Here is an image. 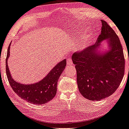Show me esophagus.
Returning <instances> with one entry per match:
<instances>
[{
  "label": "esophagus",
  "mask_w": 129,
  "mask_h": 129,
  "mask_svg": "<svg viewBox=\"0 0 129 129\" xmlns=\"http://www.w3.org/2000/svg\"><path fill=\"white\" fill-rule=\"evenodd\" d=\"M67 65H72L73 64L72 60L71 58H68L67 60Z\"/></svg>",
  "instance_id": "34e87169"
}]
</instances>
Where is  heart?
<instances>
[{"mask_svg": "<svg viewBox=\"0 0 129 129\" xmlns=\"http://www.w3.org/2000/svg\"><path fill=\"white\" fill-rule=\"evenodd\" d=\"M91 35H88L86 37L83 39V41L81 42V43L80 44V47L81 48H83V47H85L86 46L87 44V42H88L89 39H90V37H91Z\"/></svg>", "mask_w": 129, "mask_h": 129, "instance_id": "heart-1", "label": "heart"}]
</instances>
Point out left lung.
<instances>
[{
  "label": "left lung",
  "instance_id": "obj_1",
  "mask_svg": "<svg viewBox=\"0 0 129 129\" xmlns=\"http://www.w3.org/2000/svg\"><path fill=\"white\" fill-rule=\"evenodd\" d=\"M101 33L96 43L72 56L77 70V82L80 93L91 101H100L114 93L125 73V58L122 45L114 29L101 20ZM109 39L110 50L99 55L96 47Z\"/></svg>",
  "mask_w": 129,
  "mask_h": 129
}]
</instances>
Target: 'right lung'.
I'll return each instance as SVG.
<instances>
[{
  "instance_id": "right-lung-1",
  "label": "right lung",
  "mask_w": 129,
  "mask_h": 129,
  "mask_svg": "<svg viewBox=\"0 0 129 129\" xmlns=\"http://www.w3.org/2000/svg\"><path fill=\"white\" fill-rule=\"evenodd\" d=\"M10 43L8 48L6 61V73L14 92L21 99L31 104L42 105L51 101L56 94L58 80L66 66V59L58 63L40 82L31 85H23L13 80L10 73L7 63L10 55Z\"/></svg>"
}]
</instances>
